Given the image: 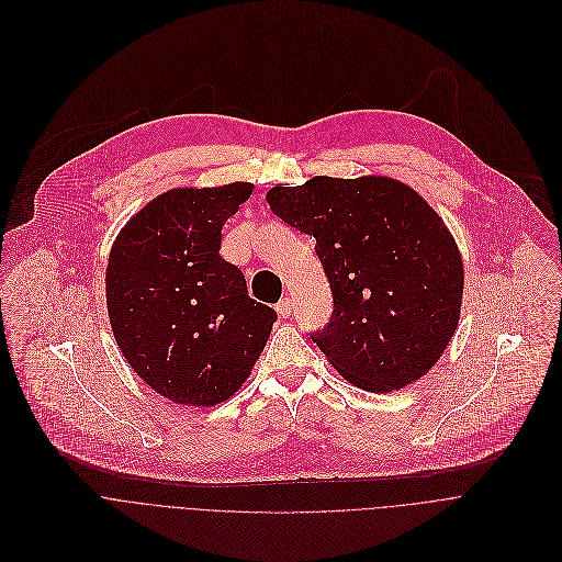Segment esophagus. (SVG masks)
I'll list each match as a JSON object with an SVG mask.
<instances>
[{
	"instance_id": "obj_1",
	"label": "esophagus",
	"mask_w": 562,
	"mask_h": 562,
	"mask_svg": "<svg viewBox=\"0 0 562 562\" xmlns=\"http://www.w3.org/2000/svg\"><path fill=\"white\" fill-rule=\"evenodd\" d=\"M277 312L281 318H288L290 312H292V299L290 296H283L279 303H277Z\"/></svg>"
}]
</instances>
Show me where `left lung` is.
Instances as JSON below:
<instances>
[{
	"mask_svg": "<svg viewBox=\"0 0 562 562\" xmlns=\"http://www.w3.org/2000/svg\"><path fill=\"white\" fill-rule=\"evenodd\" d=\"M270 210L316 239L334 310L312 341L366 392L418 381L461 318L463 259L442 218L390 177L279 183Z\"/></svg>",
	"mask_w": 562,
	"mask_h": 562,
	"instance_id": "8db88e82",
	"label": "left lung"
}]
</instances>
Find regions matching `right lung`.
I'll use <instances>...</instances> for the list:
<instances>
[{"instance_id": "1", "label": "right lung", "mask_w": 562, "mask_h": 562, "mask_svg": "<svg viewBox=\"0 0 562 562\" xmlns=\"http://www.w3.org/2000/svg\"><path fill=\"white\" fill-rule=\"evenodd\" d=\"M252 183L175 188L142 207L112 244L110 327L128 366L179 405L228 401L261 357L277 312L248 296L218 255L221 228Z\"/></svg>"}]
</instances>
